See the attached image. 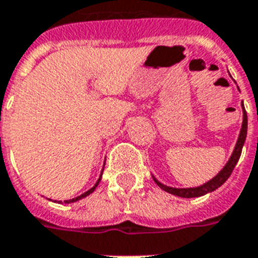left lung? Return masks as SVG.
I'll return each instance as SVG.
<instances>
[{
  "mask_svg": "<svg viewBox=\"0 0 258 258\" xmlns=\"http://www.w3.org/2000/svg\"><path fill=\"white\" fill-rule=\"evenodd\" d=\"M246 134H247V114H246V110L243 107V123H242V130H240V134H239L238 142H236V146H235V151H233L232 156L229 159V162L225 164V167L222 168L220 174H217L216 177L213 179H210L209 182H206L205 185L202 186H198V188H186V189H177V188H170V186H166V185L160 184L156 178L155 182H156L163 190H166L168 194L175 195V196H179V198H198V196H203V195L209 194V192H213L216 190L217 188H220L228 178L229 175L232 174L233 168L238 163L239 157H240V153H242V148H243L244 140H246Z\"/></svg>",
  "mask_w": 258,
  "mask_h": 258,
  "instance_id": "obj_1",
  "label": "left lung"
}]
</instances>
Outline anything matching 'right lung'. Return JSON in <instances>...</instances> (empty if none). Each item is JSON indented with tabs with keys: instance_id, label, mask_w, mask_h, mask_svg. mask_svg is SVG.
I'll use <instances>...</instances> for the list:
<instances>
[{
	"instance_id": "1",
	"label": "right lung",
	"mask_w": 258,
	"mask_h": 258,
	"mask_svg": "<svg viewBox=\"0 0 258 258\" xmlns=\"http://www.w3.org/2000/svg\"><path fill=\"white\" fill-rule=\"evenodd\" d=\"M99 181H101V178H99ZM99 181H98V182H96V184H95V186H92V188H91L90 190H87V192H85V194L80 195V196H77V198H74V199H70V200H64V203H73V202H77V200L83 199V198H85V196H88V195H90V194H92V192H94V190H95V188H96V186H98V184H99Z\"/></svg>"
}]
</instances>
